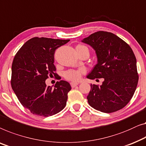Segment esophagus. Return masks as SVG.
I'll use <instances>...</instances> for the list:
<instances>
[{"label":"esophagus","instance_id":"esophagus-1","mask_svg":"<svg viewBox=\"0 0 146 146\" xmlns=\"http://www.w3.org/2000/svg\"><path fill=\"white\" fill-rule=\"evenodd\" d=\"M78 84H79L77 83V82H71V83H70V85L72 86V88L76 87V86H78Z\"/></svg>","mask_w":146,"mask_h":146}]
</instances>
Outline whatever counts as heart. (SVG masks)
I'll use <instances>...</instances> for the list:
<instances>
[{"instance_id": "1", "label": "heart", "mask_w": 146, "mask_h": 146, "mask_svg": "<svg viewBox=\"0 0 146 146\" xmlns=\"http://www.w3.org/2000/svg\"><path fill=\"white\" fill-rule=\"evenodd\" d=\"M76 47H80V48H88L85 47L84 45H78ZM84 72V69H80V70H70L66 71V72L64 73V77L66 79L68 80H71V81H78L81 78L82 74Z\"/></svg>"}]
</instances>
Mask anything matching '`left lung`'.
<instances>
[{"label":"left lung","instance_id":"1","mask_svg":"<svg viewBox=\"0 0 146 146\" xmlns=\"http://www.w3.org/2000/svg\"><path fill=\"white\" fill-rule=\"evenodd\" d=\"M82 42L94 48L98 58L87 78L104 80L101 86L91 84L89 105L106 113L122 109L132 99L138 82L136 58L132 48L116 35L103 31L92 33Z\"/></svg>","mask_w":146,"mask_h":146}]
</instances>
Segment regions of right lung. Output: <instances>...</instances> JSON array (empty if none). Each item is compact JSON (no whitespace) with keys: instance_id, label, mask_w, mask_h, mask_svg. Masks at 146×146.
Listing matches in <instances>:
<instances>
[{"instance_id":"1","label":"right lung","mask_w":146,"mask_h":146,"mask_svg":"<svg viewBox=\"0 0 146 146\" xmlns=\"http://www.w3.org/2000/svg\"><path fill=\"white\" fill-rule=\"evenodd\" d=\"M70 39L33 37L20 48L12 65L11 86L18 100L33 115L49 117L64 108L71 86L68 82H56L54 88L47 86L48 76H56L54 54L56 48Z\"/></svg>"}]
</instances>
